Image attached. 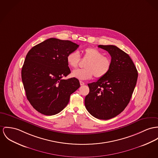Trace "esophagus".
<instances>
[{
	"label": "esophagus",
	"mask_w": 158,
	"mask_h": 158,
	"mask_svg": "<svg viewBox=\"0 0 158 158\" xmlns=\"http://www.w3.org/2000/svg\"><path fill=\"white\" fill-rule=\"evenodd\" d=\"M80 85H85V83H84V82H82V81H80Z\"/></svg>",
	"instance_id": "1"
}]
</instances>
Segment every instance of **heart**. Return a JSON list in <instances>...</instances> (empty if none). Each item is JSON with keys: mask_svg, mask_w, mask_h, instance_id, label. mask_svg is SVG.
Here are the masks:
<instances>
[{"mask_svg": "<svg viewBox=\"0 0 158 158\" xmlns=\"http://www.w3.org/2000/svg\"><path fill=\"white\" fill-rule=\"evenodd\" d=\"M84 58L89 60L86 62L85 69L73 70L72 76L80 80L91 79L93 75L97 79L105 76L109 73L112 62L109 58L104 56L102 52L96 48H88L84 50ZM80 61V55L77 51L69 53L67 56V62L69 65L76 68Z\"/></svg>", "mask_w": 158, "mask_h": 158, "instance_id": "obj_1", "label": "heart"}]
</instances>
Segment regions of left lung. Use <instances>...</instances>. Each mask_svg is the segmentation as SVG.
Returning <instances> with one entry per match:
<instances>
[{
  "label": "left lung",
  "instance_id": "obj_1",
  "mask_svg": "<svg viewBox=\"0 0 158 158\" xmlns=\"http://www.w3.org/2000/svg\"><path fill=\"white\" fill-rule=\"evenodd\" d=\"M111 56L110 70L97 82L88 84L86 109L95 118L108 120L120 114L130 102L138 79V72L128 54L113 45H98Z\"/></svg>",
  "mask_w": 158,
  "mask_h": 158
}]
</instances>
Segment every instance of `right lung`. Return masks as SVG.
Returning <instances> with one entry per match:
<instances>
[{"mask_svg":"<svg viewBox=\"0 0 158 158\" xmlns=\"http://www.w3.org/2000/svg\"><path fill=\"white\" fill-rule=\"evenodd\" d=\"M78 47L71 41L51 38L34 46L26 55L22 79L27 100L40 113L53 115L60 112L80 87L75 77L62 79L71 73L67 55Z\"/></svg>","mask_w":158,"mask_h":158,"instance_id":"right-lung-1","label":"right lung"}]
</instances>
